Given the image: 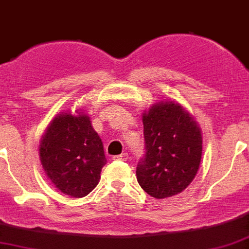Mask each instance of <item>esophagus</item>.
<instances>
[{
    "instance_id": "obj_1",
    "label": "esophagus",
    "mask_w": 249,
    "mask_h": 249,
    "mask_svg": "<svg viewBox=\"0 0 249 249\" xmlns=\"http://www.w3.org/2000/svg\"><path fill=\"white\" fill-rule=\"evenodd\" d=\"M127 158H128L127 153H122L119 155H115V157H113L112 159H113V160H118V161H126Z\"/></svg>"
}]
</instances>
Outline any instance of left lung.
<instances>
[{
    "instance_id": "1",
    "label": "left lung",
    "mask_w": 249,
    "mask_h": 249,
    "mask_svg": "<svg viewBox=\"0 0 249 249\" xmlns=\"http://www.w3.org/2000/svg\"><path fill=\"white\" fill-rule=\"evenodd\" d=\"M145 158L137 166V179L158 199L181 194L198 172L202 131L176 101H160L142 113Z\"/></svg>"
}]
</instances>
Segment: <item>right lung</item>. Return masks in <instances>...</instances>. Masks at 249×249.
I'll return each instance as SVG.
<instances>
[{"instance_id": "add662e5", "label": "right lung", "mask_w": 249, "mask_h": 249, "mask_svg": "<svg viewBox=\"0 0 249 249\" xmlns=\"http://www.w3.org/2000/svg\"><path fill=\"white\" fill-rule=\"evenodd\" d=\"M60 112L43 134L39 158L47 178L62 194L81 198L98 184L107 163L103 142L85 110Z\"/></svg>"}]
</instances>
